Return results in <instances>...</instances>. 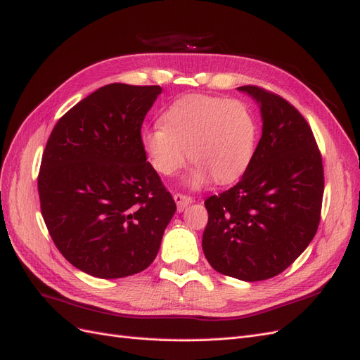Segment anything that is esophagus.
<instances>
[{
    "label": "esophagus",
    "mask_w": 360,
    "mask_h": 360,
    "mask_svg": "<svg viewBox=\"0 0 360 360\" xmlns=\"http://www.w3.org/2000/svg\"><path fill=\"white\" fill-rule=\"evenodd\" d=\"M174 201H176V204H177V210L183 212L188 207V204L192 202V198L188 197V195H183V193H174Z\"/></svg>",
    "instance_id": "34e87169"
}]
</instances>
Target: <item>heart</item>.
Instances as JSON below:
<instances>
[{"label":"heart","instance_id":"heart-1","mask_svg":"<svg viewBox=\"0 0 360 360\" xmlns=\"http://www.w3.org/2000/svg\"><path fill=\"white\" fill-rule=\"evenodd\" d=\"M257 123L249 106L236 99L189 94L162 114L160 124L141 134L150 165L172 176L189 159L186 186L200 189L213 180L228 183L240 177L254 156Z\"/></svg>","mask_w":360,"mask_h":360}]
</instances>
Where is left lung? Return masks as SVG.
<instances>
[{
	"label": "left lung",
	"instance_id": "8db88e82",
	"mask_svg": "<svg viewBox=\"0 0 360 360\" xmlns=\"http://www.w3.org/2000/svg\"><path fill=\"white\" fill-rule=\"evenodd\" d=\"M259 108L263 132L236 186L205 200L202 250L210 266L240 281H264L291 266L317 233L323 162L312 130L285 99L238 86Z\"/></svg>",
	"mask_w": 360,
	"mask_h": 360
}]
</instances>
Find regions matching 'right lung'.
Returning a JSON list of instances; mask_svg holds the SVG:
<instances>
[{
  "instance_id": "1",
  "label": "right lung",
  "mask_w": 360,
  "mask_h": 360,
  "mask_svg": "<svg viewBox=\"0 0 360 360\" xmlns=\"http://www.w3.org/2000/svg\"><path fill=\"white\" fill-rule=\"evenodd\" d=\"M159 85L110 84L53 127L41 158L39 197L53 243L94 278L139 274L156 258L176 202L141 146Z\"/></svg>"
}]
</instances>
